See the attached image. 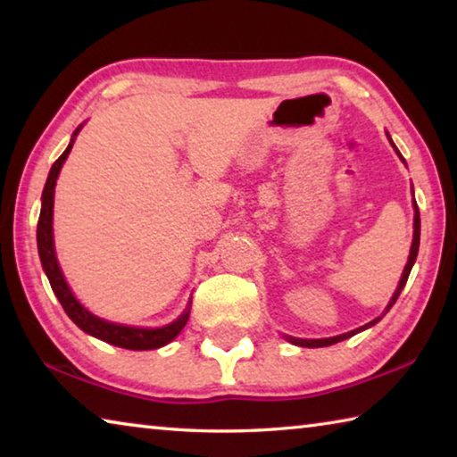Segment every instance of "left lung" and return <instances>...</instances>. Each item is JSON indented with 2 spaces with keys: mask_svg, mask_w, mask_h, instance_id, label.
I'll return each instance as SVG.
<instances>
[{
  "mask_svg": "<svg viewBox=\"0 0 457 457\" xmlns=\"http://www.w3.org/2000/svg\"><path fill=\"white\" fill-rule=\"evenodd\" d=\"M386 137H389V135H386ZM389 141H391V138H389ZM391 145H393V141H391ZM393 146H395V145H393ZM395 151H397V146H395ZM397 154L401 157V153H399V151H397ZM401 159H403V157H401ZM403 163H405V159H403ZM420 231H421V220H420V210H417V204H415V221H413V244H411V252H409V260H407V266H405V270H403V276H401L397 290H395V294H393V298H391L389 306H386V311H389V308H391L393 304H395V300L399 298V294H401V290H403V286H405V282H407L409 272H411L413 262H415V258H417V252H420ZM378 320H381V319H377V320H373V322H369V324H365V327H361V328H357V330L345 332V335L330 337V338H311V340H306V338H294V337H286V338H288L292 345L308 346V349H316V346H328V345L340 343V340L349 338V337H353V335H357V332H361V330H365V328H369V327H373V324H377Z\"/></svg>",
  "mask_w": 457,
  "mask_h": 457,
  "instance_id": "left-lung-1",
  "label": "left lung"
}]
</instances>
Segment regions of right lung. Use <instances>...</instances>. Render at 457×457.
I'll list each match as a JSON object with an SVG mask.
<instances>
[{
	"instance_id": "add662e5",
	"label": "right lung",
	"mask_w": 457,
	"mask_h": 457,
	"mask_svg": "<svg viewBox=\"0 0 457 457\" xmlns=\"http://www.w3.org/2000/svg\"><path fill=\"white\" fill-rule=\"evenodd\" d=\"M80 127L76 129V133L72 135L71 145L66 146V151L60 154L56 159V163L52 165L48 181L44 185L42 191V212H40V220H37V252H40V260L44 266V272L48 276L50 286L56 298L60 300L62 308H64L66 314L71 316L72 322L76 327H80L84 332L96 337L104 343H111L114 346H122V349H130V351H151V349H159L179 335L181 328L187 324L189 319V308L185 311L179 319L173 320L171 324H165L161 328H137V327H125V324H114V322H106L103 319H96L95 314H90L87 308H84L79 300L74 298V294L68 288V284L64 280V276L60 272V266L56 262V253H54V237H52V207H54V187H56V179L62 165L71 153L72 145H74V137L79 135Z\"/></svg>"
}]
</instances>
